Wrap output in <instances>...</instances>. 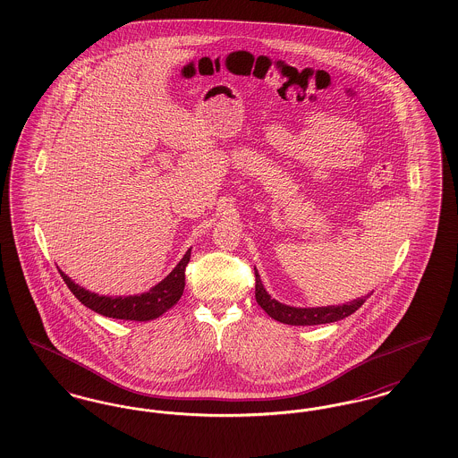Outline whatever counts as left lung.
<instances>
[{
	"label": "left lung",
	"mask_w": 458,
	"mask_h": 458,
	"mask_svg": "<svg viewBox=\"0 0 458 458\" xmlns=\"http://www.w3.org/2000/svg\"><path fill=\"white\" fill-rule=\"evenodd\" d=\"M370 293L353 299L347 304L327 305V307H293V305L282 304L276 299H273L261 282V276L256 269V301L262 309L267 312L269 318L290 325V327H312V325H327L335 323L340 319L349 318L360 305L366 302Z\"/></svg>",
	"instance_id": "8db88e82"
}]
</instances>
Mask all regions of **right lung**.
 Returning a JSON list of instances; mask_svg holds the SVG:
<instances>
[{
	"label": "right lung",
	"instance_id": "1",
	"mask_svg": "<svg viewBox=\"0 0 458 458\" xmlns=\"http://www.w3.org/2000/svg\"><path fill=\"white\" fill-rule=\"evenodd\" d=\"M191 261V249L185 252L182 261L174 267V271L154 284L151 290L129 295V297H108L89 292L84 286L70 280L64 271H60L64 282L70 288V292L89 307L90 310L113 318V319H125V321H151L163 316L168 309H172L182 297L185 288V266Z\"/></svg>",
	"mask_w": 458,
	"mask_h": 458
}]
</instances>
